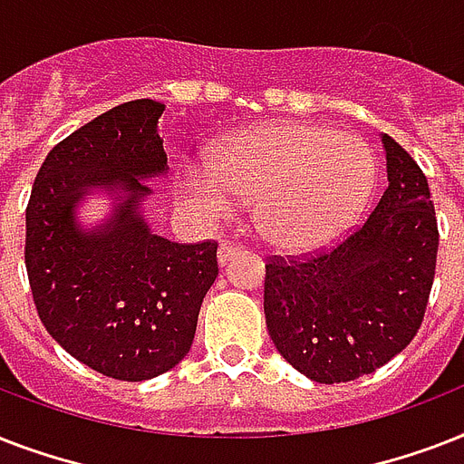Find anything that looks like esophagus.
I'll return each instance as SVG.
<instances>
[{
  "label": "esophagus",
  "instance_id": "1",
  "mask_svg": "<svg viewBox=\"0 0 464 464\" xmlns=\"http://www.w3.org/2000/svg\"><path fill=\"white\" fill-rule=\"evenodd\" d=\"M243 253V246H238V243H231V240H221L218 243V250H217V257L221 265H226V262L231 260V257H236V255Z\"/></svg>",
  "mask_w": 464,
  "mask_h": 464
}]
</instances>
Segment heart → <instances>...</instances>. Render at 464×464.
Masks as SVG:
<instances>
[{"mask_svg":"<svg viewBox=\"0 0 464 464\" xmlns=\"http://www.w3.org/2000/svg\"><path fill=\"white\" fill-rule=\"evenodd\" d=\"M373 151L353 134L315 122L243 130L185 166L178 188L211 214L253 197V224L269 246L305 253L337 240L373 195Z\"/></svg>","mask_w":464,"mask_h":464,"instance_id":"1","label":"heart"}]
</instances>
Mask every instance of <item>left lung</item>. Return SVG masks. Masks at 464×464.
Wrapping results in <instances>:
<instances>
[{"instance_id":"1","label":"left lung","mask_w":464,"mask_h":464,"mask_svg":"<svg viewBox=\"0 0 464 464\" xmlns=\"http://www.w3.org/2000/svg\"><path fill=\"white\" fill-rule=\"evenodd\" d=\"M388 188L327 253L269 257L265 317L276 352L315 382L373 373L421 327L436 275L439 224L417 160L382 134Z\"/></svg>"}]
</instances>
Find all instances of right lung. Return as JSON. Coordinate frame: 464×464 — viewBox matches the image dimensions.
Instances as JSON below:
<instances>
[{"instance_id":"1","label":"right lung","mask_w":464,"mask_h":464,"mask_svg":"<svg viewBox=\"0 0 464 464\" xmlns=\"http://www.w3.org/2000/svg\"><path fill=\"white\" fill-rule=\"evenodd\" d=\"M159 101H130L79 127L43 160L25 207V272L50 337L98 373L140 382L188 356L218 275L217 243H173L147 226L141 180L168 170ZM96 188L113 217L82 229L75 207Z\"/></svg>"}]
</instances>
